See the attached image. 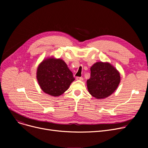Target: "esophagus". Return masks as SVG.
<instances>
[{
    "label": "esophagus",
    "instance_id": "1",
    "mask_svg": "<svg viewBox=\"0 0 148 148\" xmlns=\"http://www.w3.org/2000/svg\"><path fill=\"white\" fill-rule=\"evenodd\" d=\"M76 79L77 80H83V78L82 77H76Z\"/></svg>",
    "mask_w": 148,
    "mask_h": 148
}]
</instances>
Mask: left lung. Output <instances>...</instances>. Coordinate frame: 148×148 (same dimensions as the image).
<instances>
[{
  "label": "left lung",
  "instance_id": "1",
  "mask_svg": "<svg viewBox=\"0 0 148 148\" xmlns=\"http://www.w3.org/2000/svg\"><path fill=\"white\" fill-rule=\"evenodd\" d=\"M120 78L119 72L112 65L97 62L90 68V77L87 80L88 91L97 99L107 98L117 89Z\"/></svg>",
  "mask_w": 148,
  "mask_h": 148
}]
</instances>
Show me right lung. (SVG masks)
<instances>
[{
	"instance_id": "right-lung-1",
	"label": "right lung",
	"mask_w": 148,
	"mask_h": 148,
	"mask_svg": "<svg viewBox=\"0 0 148 148\" xmlns=\"http://www.w3.org/2000/svg\"><path fill=\"white\" fill-rule=\"evenodd\" d=\"M36 78L41 89L54 97L64 94L75 80L65 62L54 58L41 62L37 69Z\"/></svg>"
}]
</instances>
